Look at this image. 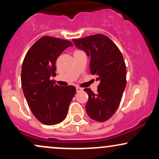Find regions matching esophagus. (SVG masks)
<instances>
[{
	"mask_svg": "<svg viewBox=\"0 0 159 159\" xmlns=\"http://www.w3.org/2000/svg\"><path fill=\"white\" fill-rule=\"evenodd\" d=\"M81 90H82V88H81V87H76V91H77V92H79V91H81Z\"/></svg>",
	"mask_w": 159,
	"mask_h": 159,
	"instance_id": "1",
	"label": "esophagus"
}]
</instances>
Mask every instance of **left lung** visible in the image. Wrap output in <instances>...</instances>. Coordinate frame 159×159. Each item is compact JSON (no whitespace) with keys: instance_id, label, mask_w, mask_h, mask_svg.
I'll list each match as a JSON object with an SVG mask.
<instances>
[{"instance_id":"left-lung-1","label":"left lung","mask_w":159,"mask_h":159,"mask_svg":"<svg viewBox=\"0 0 159 159\" xmlns=\"http://www.w3.org/2000/svg\"><path fill=\"white\" fill-rule=\"evenodd\" d=\"M73 42L90 57V73L100 80L96 94L90 88L84 89L89 96L86 111L93 120L106 121L117 110L126 85L123 54L110 38L102 34L73 39Z\"/></svg>"}]
</instances>
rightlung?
<instances>
[{"label":"right lung","instance_id":"right-lung-1","mask_svg":"<svg viewBox=\"0 0 159 159\" xmlns=\"http://www.w3.org/2000/svg\"><path fill=\"white\" fill-rule=\"evenodd\" d=\"M72 46L68 40L44 36L30 47L21 66L24 94L33 114L42 123L56 125L63 121L76 93L74 86L54 84L56 60L66 48Z\"/></svg>","mask_w":159,"mask_h":159}]
</instances>
